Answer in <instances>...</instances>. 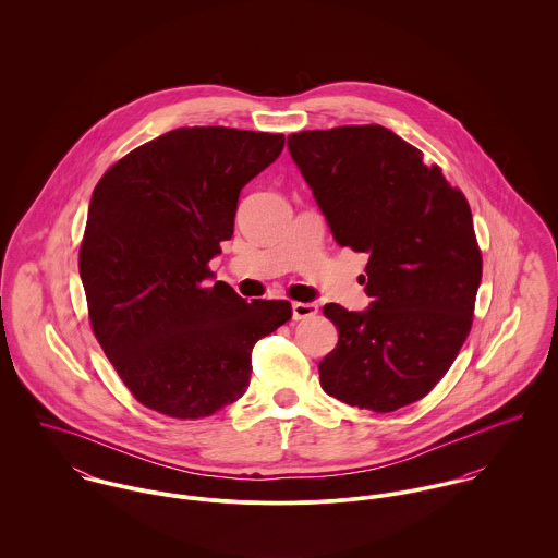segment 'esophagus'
I'll list each match as a JSON object with an SVG mask.
<instances>
[{"instance_id": "obj_1", "label": "esophagus", "mask_w": 558, "mask_h": 558, "mask_svg": "<svg viewBox=\"0 0 558 558\" xmlns=\"http://www.w3.org/2000/svg\"><path fill=\"white\" fill-rule=\"evenodd\" d=\"M318 314V305L316 303H292V318L307 319Z\"/></svg>"}]
</instances>
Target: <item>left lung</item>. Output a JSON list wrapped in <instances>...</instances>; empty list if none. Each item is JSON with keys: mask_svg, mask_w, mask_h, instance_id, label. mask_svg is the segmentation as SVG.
<instances>
[{"mask_svg": "<svg viewBox=\"0 0 558 558\" xmlns=\"http://www.w3.org/2000/svg\"><path fill=\"white\" fill-rule=\"evenodd\" d=\"M288 148L337 244L369 255V307L324 305L339 341L322 389L374 412L425 398L473 326L481 251L464 193L380 124L294 133Z\"/></svg>", "mask_w": 558, "mask_h": 558, "instance_id": "obj_1", "label": "left lung"}]
</instances>
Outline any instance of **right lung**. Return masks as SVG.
Wrapping results in <instances>:
<instances>
[{
    "mask_svg": "<svg viewBox=\"0 0 558 558\" xmlns=\"http://www.w3.org/2000/svg\"><path fill=\"white\" fill-rule=\"evenodd\" d=\"M286 137L184 126L135 148L92 193L80 275L92 330L133 398L173 418L242 398L251 350L292 318L288 301L246 303L208 262L232 239L240 189Z\"/></svg>",
    "mask_w": 558,
    "mask_h": 558,
    "instance_id": "right-lung-1",
    "label": "right lung"
}]
</instances>
